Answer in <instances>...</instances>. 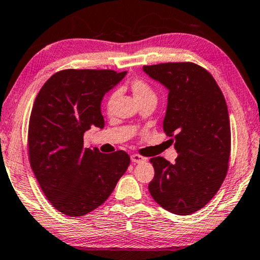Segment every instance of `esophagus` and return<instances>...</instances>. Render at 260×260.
Wrapping results in <instances>:
<instances>
[{
	"label": "esophagus",
	"instance_id": "obj_1",
	"mask_svg": "<svg viewBox=\"0 0 260 260\" xmlns=\"http://www.w3.org/2000/svg\"><path fill=\"white\" fill-rule=\"evenodd\" d=\"M131 160H133V162H135V164H138V162L145 161L146 158L143 157V155H141V154L135 153V154H131Z\"/></svg>",
	"mask_w": 260,
	"mask_h": 260
}]
</instances>
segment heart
Returning <instances> with one entry per match:
<instances>
[{
    "label": "heart",
    "mask_w": 260,
    "mask_h": 260,
    "mask_svg": "<svg viewBox=\"0 0 260 260\" xmlns=\"http://www.w3.org/2000/svg\"><path fill=\"white\" fill-rule=\"evenodd\" d=\"M130 90L133 91L135 99L141 103L145 100L155 99V93L152 87L146 80L142 78H134L129 81ZM115 99H116V93H110L106 100V110L108 113H111Z\"/></svg>",
    "instance_id": "1"
}]
</instances>
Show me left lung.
<instances>
[{
  "label": "left lung",
  "mask_w": 260,
  "mask_h": 260,
  "mask_svg": "<svg viewBox=\"0 0 260 260\" xmlns=\"http://www.w3.org/2000/svg\"><path fill=\"white\" fill-rule=\"evenodd\" d=\"M169 88L164 133L173 137L178 157L171 164L151 158L154 177L149 190L164 209L188 215L208 203L229 167L230 121L225 99L208 71L190 61L143 67Z\"/></svg>",
  "instance_id": "1"
}]
</instances>
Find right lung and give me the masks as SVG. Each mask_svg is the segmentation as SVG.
Here are the masks:
<instances>
[{
	"label": "right lung",
	"mask_w": 260,
	"mask_h": 260,
	"mask_svg": "<svg viewBox=\"0 0 260 260\" xmlns=\"http://www.w3.org/2000/svg\"><path fill=\"white\" fill-rule=\"evenodd\" d=\"M113 70H62L35 99L27 130L31 169L50 203L72 217L102 205L130 165L124 151L101 153L83 134L105 126L101 100L124 78Z\"/></svg>",
	"instance_id": "add662e5"
}]
</instances>
